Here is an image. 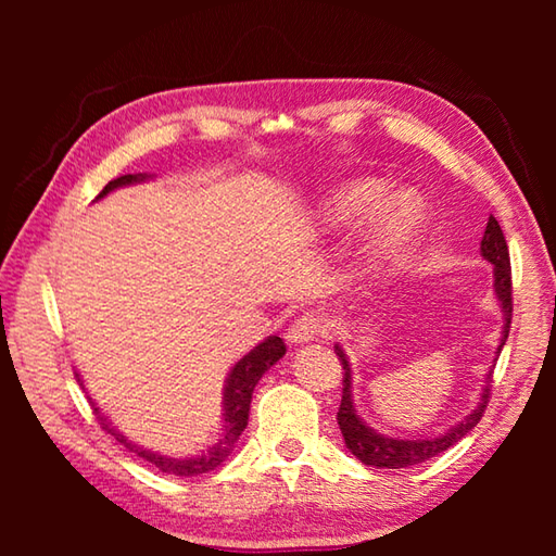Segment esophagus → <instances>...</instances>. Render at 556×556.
I'll list each match as a JSON object with an SVG mask.
<instances>
[{
    "label": "esophagus",
    "instance_id": "1",
    "mask_svg": "<svg viewBox=\"0 0 556 556\" xmlns=\"http://www.w3.org/2000/svg\"><path fill=\"white\" fill-rule=\"evenodd\" d=\"M326 333H328V326L324 318L314 312H306L299 318H294V324H291L289 333H287V341L291 345H301V343H312L314 338L326 336Z\"/></svg>",
    "mask_w": 556,
    "mask_h": 556
}]
</instances>
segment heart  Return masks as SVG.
<instances>
[{
	"instance_id": "obj_1",
	"label": "heart",
	"mask_w": 556,
	"mask_h": 556,
	"mask_svg": "<svg viewBox=\"0 0 556 556\" xmlns=\"http://www.w3.org/2000/svg\"><path fill=\"white\" fill-rule=\"evenodd\" d=\"M388 191L390 188L384 181L361 178V181L341 186L321 203V215L328 228L355 225L380 208L378 220H375L368 262H365L368 275H375V271L392 265L394 260H400L409 250V244L421 228V220H425L421 205L414 195L397 193L384 202Z\"/></svg>"
}]
</instances>
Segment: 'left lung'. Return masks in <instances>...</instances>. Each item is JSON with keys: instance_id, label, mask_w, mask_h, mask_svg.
<instances>
[{"instance_id": "1", "label": "left lung", "mask_w": 556, "mask_h": 556, "mask_svg": "<svg viewBox=\"0 0 556 556\" xmlns=\"http://www.w3.org/2000/svg\"><path fill=\"white\" fill-rule=\"evenodd\" d=\"M481 255L493 265V289L495 296L501 301L503 308V336H501V345H497V355H501L503 345L507 341V333H510V318H513V279H510V252H507V242L505 235L501 230L497 220L488 218L483 240H481ZM338 361L343 365V397H341V407H338V427H341V434L345 446L351 448V454L363 460L365 466H375V468H409L417 464H425V460L439 456L441 451H446L456 444V441L464 439L470 429H473L478 421H481L485 404H488V394H491V372L488 370V378L483 384L481 400L470 414H466L464 419L446 429L444 434L439 437H429V439H400V437H384L380 431H375L372 427L365 425L361 419V414L355 412L353 404V375H351V363L343 353L341 345H333ZM495 368V365H493Z\"/></svg>"}]
</instances>
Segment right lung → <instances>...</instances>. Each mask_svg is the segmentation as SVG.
<instances>
[{"label":"right lung","mask_w":556,"mask_h":556,"mask_svg":"<svg viewBox=\"0 0 556 556\" xmlns=\"http://www.w3.org/2000/svg\"><path fill=\"white\" fill-rule=\"evenodd\" d=\"M147 174H125L115 178V181H110L105 188H102L98 199H105L110 191H115V188L122 186H131V184H139V181H147ZM287 353V345L281 341L279 336H269L262 341L260 345L252 348L248 355H242L238 363L232 365V370L228 372V378H225V388H223V431H220V439L215 441V444L203 451L199 456H164V454H156L152 448H144L135 444V441H129L127 437H122L119 431L112 427V421H108V417H102L100 409L96 407V412L100 414V421H102V429L108 431V434L115 437L119 444H125V448L135 451L137 456H142L149 464L156 466L162 473H172V476H201V473H211V470L218 468L225 458L232 454L235 444H238L240 434L248 427V417H250V402H252V392H255V384L260 382L262 375H265L271 365L279 363V357ZM80 380V378H78Z\"/></svg>","instance_id":"right-lung-1"}]
</instances>
